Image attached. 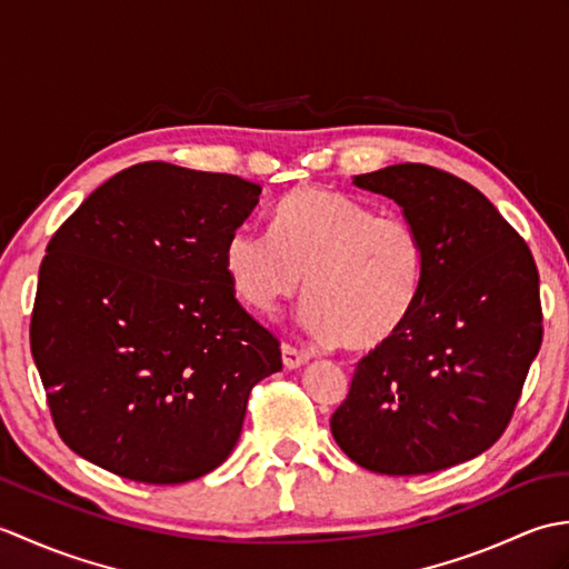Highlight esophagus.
<instances>
[{
	"mask_svg": "<svg viewBox=\"0 0 569 569\" xmlns=\"http://www.w3.org/2000/svg\"><path fill=\"white\" fill-rule=\"evenodd\" d=\"M281 352H283L286 369H300L303 365H308V359H310L308 352H303V349H296L291 345H283Z\"/></svg>",
	"mask_w": 569,
	"mask_h": 569,
	"instance_id": "esophagus-1",
	"label": "esophagus"
}]
</instances>
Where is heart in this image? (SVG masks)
Masks as SVG:
<instances>
[{"label":"heart","instance_id":"obj_1","mask_svg":"<svg viewBox=\"0 0 569 569\" xmlns=\"http://www.w3.org/2000/svg\"><path fill=\"white\" fill-rule=\"evenodd\" d=\"M224 271L259 316H276L306 283L303 328L367 352L393 340L413 316L428 253L406 217L373 214L342 192L303 186L276 204L271 232L244 227L229 237Z\"/></svg>","mask_w":569,"mask_h":569}]
</instances>
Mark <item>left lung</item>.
<instances>
[{"label":"left lung","mask_w":569,"mask_h":569,"mask_svg":"<svg viewBox=\"0 0 569 569\" xmlns=\"http://www.w3.org/2000/svg\"><path fill=\"white\" fill-rule=\"evenodd\" d=\"M420 232L428 273L393 340L357 365L330 430L379 475L455 467L501 438L540 352V278L526 241L465 180L422 163L355 176Z\"/></svg>","instance_id":"1"}]
</instances>
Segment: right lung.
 Here are the masks:
<instances>
[{
  "instance_id": "add662e5",
  "label": "right lung",
  "mask_w": 569,
  "mask_h": 569,
  "mask_svg": "<svg viewBox=\"0 0 569 569\" xmlns=\"http://www.w3.org/2000/svg\"><path fill=\"white\" fill-rule=\"evenodd\" d=\"M261 188L173 163L107 180L48 241L31 355L72 452L143 485L220 467L278 340L237 303L229 237Z\"/></svg>"
}]
</instances>
